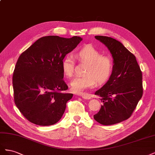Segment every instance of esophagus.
Masks as SVG:
<instances>
[{"label":"esophagus","mask_w":155,"mask_h":155,"mask_svg":"<svg viewBox=\"0 0 155 155\" xmlns=\"http://www.w3.org/2000/svg\"><path fill=\"white\" fill-rule=\"evenodd\" d=\"M81 97L83 99H85V100H89V99H91V96L88 94H85V93H83L81 94H80Z\"/></svg>","instance_id":"obj_1"}]
</instances>
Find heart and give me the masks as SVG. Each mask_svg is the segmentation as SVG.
Wrapping results in <instances>:
<instances>
[{
	"mask_svg": "<svg viewBox=\"0 0 155 155\" xmlns=\"http://www.w3.org/2000/svg\"><path fill=\"white\" fill-rule=\"evenodd\" d=\"M77 59L87 63L84 76L75 78L70 82L72 90L80 93L91 88L97 84L105 83L113 71V61L108 56L103 55L100 51L91 45H87L77 51ZM61 68L67 78H71L74 72V59L71 55H67L61 61Z\"/></svg>",
	"mask_w": 155,
	"mask_h": 155,
	"instance_id": "1",
	"label": "heart"
}]
</instances>
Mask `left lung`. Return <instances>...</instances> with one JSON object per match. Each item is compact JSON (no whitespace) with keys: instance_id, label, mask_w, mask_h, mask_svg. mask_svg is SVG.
I'll use <instances>...</instances> for the list:
<instances>
[{"instance_id":"obj_1","label":"left lung","mask_w":155,"mask_h":155,"mask_svg":"<svg viewBox=\"0 0 155 155\" xmlns=\"http://www.w3.org/2000/svg\"><path fill=\"white\" fill-rule=\"evenodd\" d=\"M113 59V71L109 80L95 95L104 103L94 118L102 125L118 124L132 114L143 94L142 74L135 56L112 37L97 35Z\"/></svg>"}]
</instances>
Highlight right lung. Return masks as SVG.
<instances>
[{
	"mask_svg": "<svg viewBox=\"0 0 155 155\" xmlns=\"http://www.w3.org/2000/svg\"><path fill=\"white\" fill-rule=\"evenodd\" d=\"M82 40L78 36L43 37L19 56L13 75L14 101L30 122L48 126L61 118L73 94L64 92L68 86L61 64Z\"/></svg>",
	"mask_w": 155,
	"mask_h": 155,
	"instance_id": "right-lung-1",
	"label": "right lung"
}]
</instances>
